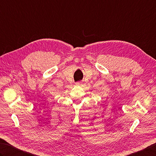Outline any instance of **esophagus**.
<instances>
[{
  "mask_svg": "<svg viewBox=\"0 0 156 156\" xmlns=\"http://www.w3.org/2000/svg\"><path fill=\"white\" fill-rule=\"evenodd\" d=\"M75 85H76V86H80V85H81V83H80V82H76Z\"/></svg>",
  "mask_w": 156,
  "mask_h": 156,
  "instance_id": "esophagus-1",
  "label": "esophagus"
}]
</instances>
